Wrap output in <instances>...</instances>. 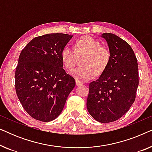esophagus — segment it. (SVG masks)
<instances>
[{
	"label": "esophagus",
	"instance_id": "34e87169",
	"mask_svg": "<svg viewBox=\"0 0 152 152\" xmlns=\"http://www.w3.org/2000/svg\"><path fill=\"white\" fill-rule=\"evenodd\" d=\"M75 83H76V85L77 86H80V85H82L83 83L82 82H80V81H79L77 80H76L75 81Z\"/></svg>",
	"mask_w": 152,
	"mask_h": 152
}]
</instances>
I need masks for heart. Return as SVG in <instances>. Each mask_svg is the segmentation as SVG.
Instances as JSON below:
<instances>
[{
    "instance_id": "obj_1",
    "label": "heart",
    "mask_w": 152,
    "mask_h": 152,
    "mask_svg": "<svg viewBox=\"0 0 152 152\" xmlns=\"http://www.w3.org/2000/svg\"><path fill=\"white\" fill-rule=\"evenodd\" d=\"M81 61L82 66L75 68L70 74L77 80L88 81L95 75H99L107 70L111 59V53L107 47L92 37L87 36L75 41L74 48L64 47L61 58L66 69L72 70L75 66L78 56L84 55Z\"/></svg>"
}]
</instances>
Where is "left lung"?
Returning a JSON list of instances; mask_svg holds the SVG:
<instances>
[{
	"label": "left lung",
	"instance_id": "left-lung-1",
	"mask_svg": "<svg viewBox=\"0 0 152 152\" xmlns=\"http://www.w3.org/2000/svg\"><path fill=\"white\" fill-rule=\"evenodd\" d=\"M111 53L107 70L89 84L86 107L88 113L102 123L114 122L132 107L138 88V66L128 43L111 33H104Z\"/></svg>",
	"mask_w": 152,
	"mask_h": 152
}]
</instances>
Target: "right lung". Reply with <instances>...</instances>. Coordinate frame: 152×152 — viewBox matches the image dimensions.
<instances>
[{"instance_id":"add662e5","label":"right lung","mask_w":152,"mask_h":152,"mask_svg":"<svg viewBox=\"0 0 152 152\" xmlns=\"http://www.w3.org/2000/svg\"><path fill=\"white\" fill-rule=\"evenodd\" d=\"M72 35L35 37L22 50L15 72V89L31 117L50 122L60 115L75 80L63 69L61 53Z\"/></svg>"}]
</instances>
